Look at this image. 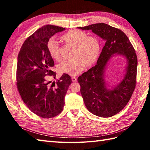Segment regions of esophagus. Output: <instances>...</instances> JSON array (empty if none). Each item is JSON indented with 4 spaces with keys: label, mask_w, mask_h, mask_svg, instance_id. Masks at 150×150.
Masks as SVG:
<instances>
[{
    "label": "esophagus",
    "mask_w": 150,
    "mask_h": 150,
    "mask_svg": "<svg viewBox=\"0 0 150 150\" xmlns=\"http://www.w3.org/2000/svg\"><path fill=\"white\" fill-rule=\"evenodd\" d=\"M71 81H72V82H76V81H77V78L75 77H71Z\"/></svg>",
    "instance_id": "obj_1"
}]
</instances>
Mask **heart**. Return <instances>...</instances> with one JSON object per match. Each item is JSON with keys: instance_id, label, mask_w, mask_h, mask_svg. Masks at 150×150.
Returning <instances> with one entry per match:
<instances>
[{"instance_id": "1", "label": "heart", "mask_w": 150, "mask_h": 150, "mask_svg": "<svg viewBox=\"0 0 150 150\" xmlns=\"http://www.w3.org/2000/svg\"><path fill=\"white\" fill-rule=\"evenodd\" d=\"M61 39L66 45L73 47V59L65 60L58 66L59 71L69 75H77L86 64L91 66L96 62L100 53V43L97 37L88 36L80 30H71L63 34ZM47 50L51 57L55 60L61 58L60 44L55 39H50L47 44Z\"/></svg>"}]
</instances>
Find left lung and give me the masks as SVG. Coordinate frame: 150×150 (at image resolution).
Returning a JSON list of instances; mask_svg holds the SVG:
<instances>
[{"mask_svg":"<svg viewBox=\"0 0 150 150\" xmlns=\"http://www.w3.org/2000/svg\"><path fill=\"white\" fill-rule=\"evenodd\" d=\"M81 30H90L106 43L97 64L79 77L81 93L87 109L95 115L110 117L119 113L128 104L136 86L137 57L134 47L122 31L104 23H97ZM125 56L128 60L126 74L113 90H108L104 81V69L113 54Z\"/></svg>","mask_w":150,"mask_h":150,"instance_id":"obj_1","label":"left lung"}]
</instances>
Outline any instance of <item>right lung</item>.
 <instances>
[{
    "label": "right lung",
    "instance_id": "obj_1",
    "mask_svg": "<svg viewBox=\"0 0 150 150\" xmlns=\"http://www.w3.org/2000/svg\"><path fill=\"white\" fill-rule=\"evenodd\" d=\"M65 28L45 25L27 38L18 55L17 86L24 104L44 119L58 115L63 110L64 97L71 79L64 73L59 80L52 84L46 76L54 79L56 72L52 70L54 61L47 50L49 39Z\"/></svg>",
    "mask_w": 150,
    "mask_h": 150
}]
</instances>
